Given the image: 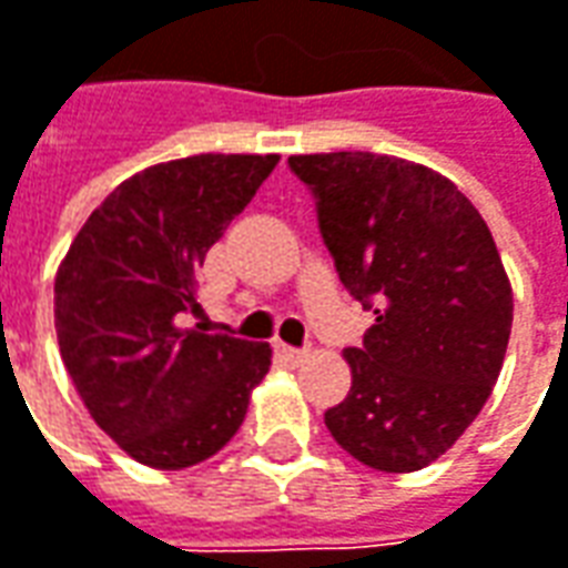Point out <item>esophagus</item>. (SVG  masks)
I'll return each mask as SVG.
<instances>
[{
    "mask_svg": "<svg viewBox=\"0 0 568 568\" xmlns=\"http://www.w3.org/2000/svg\"><path fill=\"white\" fill-rule=\"evenodd\" d=\"M276 354L283 357L288 366H298L304 357H307V351H298V348H288V345H276Z\"/></svg>",
    "mask_w": 568,
    "mask_h": 568,
    "instance_id": "34e87169",
    "label": "esophagus"
}]
</instances>
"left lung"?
<instances>
[{
	"mask_svg": "<svg viewBox=\"0 0 568 568\" xmlns=\"http://www.w3.org/2000/svg\"><path fill=\"white\" fill-rule=\"evenodd\" d=\"M314 189L338 280L376 314L348 348L351 392L326 429L354 460L416 473L473 426L495 388L513 288L488 223L447 176L376 152L292 154Z\"/></svg>",
	"mask_w": 568,
	"mask_h": 568,
	"instance_id": "obj_1",
	"label": "left lung"
}]
</instances>
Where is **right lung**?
<instances>
[{"label":"right lung","instance_id":"obj_1","mask_svg":"<svg viewBox=\"0 0 568 568\" xmlns=\"http://www.w3.org/2000/svg\"><path fill=\"white\" fill-rule=\"evenodd\" d=\"M280 154H192L133 173L92 211L55 273V333L83 407L142 466L214 457L267 376L270 345L186 329L195 270Z\"/></svg>","mask_w":568,"mask_h":568}]
</instances>
